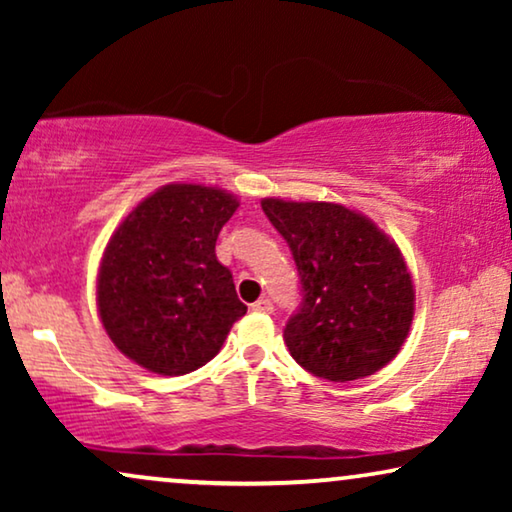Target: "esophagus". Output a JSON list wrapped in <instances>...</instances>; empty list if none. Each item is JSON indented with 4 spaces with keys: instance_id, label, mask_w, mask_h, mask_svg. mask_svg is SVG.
<instances>
[{
    "instance_id": "esophagus-1",
    "label": "esophagus",
    "mask_w": 512,
    "mask_h": 512,
    "mask_svg": "<svg viewBox=\"0 0 512 512\" xmlns=\"http://www.w3.org/2000/svg\"><path fill=\"white\" fill-rule=\"evenodd\" d=\"M251 307H254L256 312H265V314H272V310H275V307H272V300H270V298H261V300H256V303L251 305Z\"/></svg>"
}]
</instances>
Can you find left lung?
I'll return each instance as SVG.
<instances>
[{
	"mask_svg": "<svg viewBox=\"0 0 512 512\" xmlns=\"http://www.w3.org/2000/svg\"><path fill=\"white\" fill-rule=\"evenodd\" d=\"M289 244L300 275L298 312L284 342L307 373L349 382L377 373L398 354L415 314V289L398 244L335 202H261Z\"/></svg>",
	"mask_w": 512,
	"mask_h": 512,
	"instance_id": "obj_1",
	"label": "left lung"
}]
</instances>
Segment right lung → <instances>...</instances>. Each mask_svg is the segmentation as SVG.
I'll return each instance as SVG.
<instances>
[{
  "mask_svg": "<svg viewBox=\"0 0 512 512\" xmlns=\"http://www.w3.org/2000/svg\"><path fill=\"white\" fill-rule=\"evenodd\" d=\"M240 202L202 184H167L125 216L104 249L97 310L111 342L151 373L212 361L247 314L216 237Z\"/></svg>",
  "mask_w": 512,
  "mask_h": 512,
  "instance_id": "add662e5",
  "label": "right lung"
}]
</instances>
